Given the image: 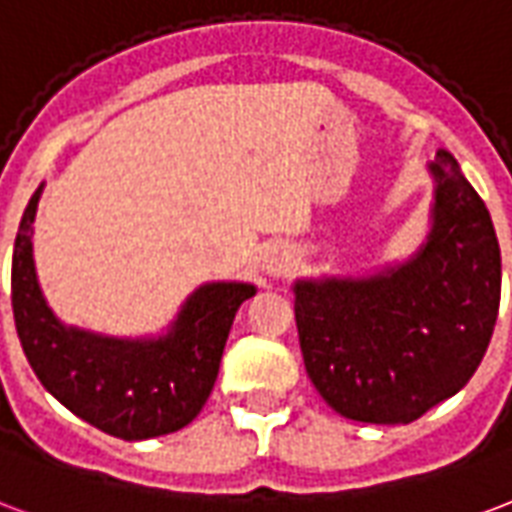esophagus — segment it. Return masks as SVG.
Wrapping results in <instances>:
<instances>
[{"label":"esophagus","mask_w":512,"mask_h":512,"mask_svg":"<svg viewBox=\"0 0 512 512\" xmlns=\"http://www.w3.org/2000/svg\"><path fill=\"white\" fill-rule=\"evenodd\" d=\"M287 266H290V252H287L285 246L274 244L263 252V268H266L268 274H285Z\"/></svg>","instance_id":"obj_1"}]
</instances>
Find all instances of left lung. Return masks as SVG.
Masks as SVG:
<instances>
[{"mask_svg": "<svg viewBox=\"0 0 512 512\" xmlns=\"http://www.w3.org/2000/svg\"><path fill=\"white\" fill-rule=\"evenodd\" d=\"M429 173V233L407 260L293 282L306 374L344 418L418 420L467 385L497 325L502 257L491 214L450 151H437Z\"/></svg>", "mask_w": 512, "mask_h": 512, "instance_id": "1", "label": "left lung"}]
</instances>
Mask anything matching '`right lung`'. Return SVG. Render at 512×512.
Listing matches in <instances>:
<instances>
[{"instance_id": "1", "label": "right lung", "mask_w": 512, "mask_h": 512, "mask_svg": "<svg viewBox=\"0 0 512 512\" xmlns=\"http://www.w3.org/2000/svg\"><path fill=\"white\" fill-rule=\"evenodd\" d=\"M29 200L13 246V317L26 361L43 388L78 418L119 439H151L184 429L214 391L238 306L249 282H206L187 295L157 336H105L64 325L48 306L34 268Z\"/></svg>"}]
</instances>
